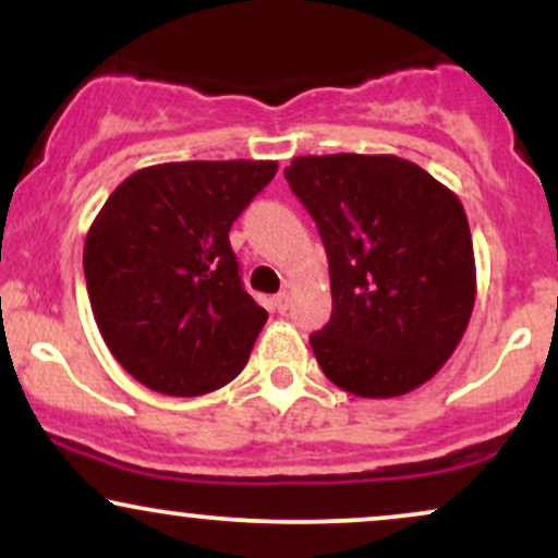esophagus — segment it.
I'll list each match as a JSON object with an SVG mask.
<instances>
[{"label":"esophagus","mask_w":558,"mask_h":558,"mask_svg":"<svg viewBox=\"0 0 558 558\" xmlns=\"http://www.w3.org/2000/svg\"><path fill=\"white\" fill-rule=\"evenodd\" d=\"M288 304H291V293L288 291H280L278 296H272V306L280 312V315L288 310Z\"/></svg>","instance_id":"obj_1"}]
</instances>
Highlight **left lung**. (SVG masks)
<instances>
[{
  "mask_svg": "<svg viewBox=\"0 0 558 558\" xmlns=\"http://www.w3.org/2000/svg\"><path fill=\"white\" fill-rule=\"evenodd\" d=\"M286 181L315 217L332 315L310 343L325 377L362 399H396L444 367L477 296L459 196L396 155H310Z\"/></svg>",
  "mask_w": 558,
  "mask_h": 558,
  "instance_id": "left-lung-1",
  "label": "left lung"
}]
</instances>
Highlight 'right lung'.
Listing matches in <instances>:
<instances>
[{
	"label": "right lung",
	"mask_w": 558,
	"mask_h": 558,
	"mask_svg": "<svg viewBox=\"0 0 558 558\" xmlns=\"http://www.w3.org/2000/svg\"><path fill=\"white\" fill-rule=\"evenodd\" d=\"M275 172L272 159L151 165L94 217L83 246L92 312L141 386L189 399L243 369L267 312L243 291L228 233Z\"/></svg>",
	"instance_id": "1"
}]
</instances>
